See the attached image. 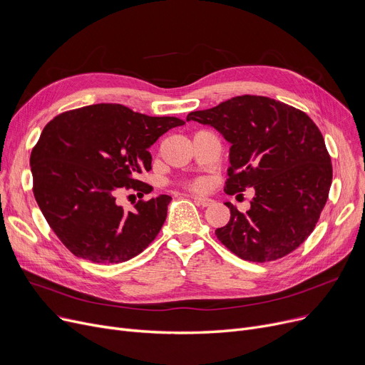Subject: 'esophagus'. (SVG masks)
Returning <instances> with one entry per match:
<instances>
[{"label": "esophagus", "mask_w": 365, "mask_h": 365, "mask_svg": "<svg viewBox=\"0 0 365 365\" xmlns=\"http://www.w3.org/2000/svg\"><path fill=\"white\" fill-rule=\"evenodd\" d=\"M192 200L195 201V204H198L201 207H208L215 202L212 198H207V197H194Z\"/></svg>", "instance_id": "34e87169"}]
</instances>
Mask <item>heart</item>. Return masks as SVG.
I'll use <instances>...</instances> for the list:
<instances>
[{
  "label": "heart",
  "mask_w": 365,
  "mask_h": 365,
  "mask_svg": "<svg viewBox=\"0 0 365 365\" xmlns=\"http://www.w3.org/2000/svg\"><path fill=\"white\" fill-rule=\"evenodd\" d=\"M205 185H207V183H205V180H202V179H201V180H195V182L192 183V189H194V190H204V189H205Z\"/></svg>",
  "instance_id": "obj_1"
}]
</instances>
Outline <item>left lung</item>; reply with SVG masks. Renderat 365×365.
<instances>
[{
  "mask_svg": "<svg viewBox=\"0 0 365 365\" xmlns=\"http://www.w3.org/2000/svg\"><path fill=\"white\" fill-rule=\"evenodd\" d=\"M186 121L216 128L229 148L227 195L255 187L250 210L231 202L219 241L248 262L281 259L311 235L327 202L331 160L321 131L304 112L264 96H237L190 112Z\"/></svg>",
  "mask_w": 365,
  "mask_h": 365,
  "instance_id": "left-lung-1",
  "label": "left lung"
}]
</instances>
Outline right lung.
Segmentation results:
<instances>
[{
  "mask_svg": "<svg viewBox=\"0 0 365 365\" xmlns=\"http://www.w3.org/2000/svg\"><path fill=\"white\" fill-rule=\"evenodd\" d=\"M176 117H149L118 103L57 115L31 153L34 197L68 250L93 263L127 262L155 240L167 217L168 195L117 204L121 187L149 192L139 176L150 170L149 148Z\"/></svg>",
  "mask_w": 365,
  "mask_h": 365,
  "instance_id": "right-lung-1",
  "label": "right lung"
}]
</instances>
